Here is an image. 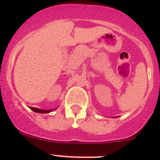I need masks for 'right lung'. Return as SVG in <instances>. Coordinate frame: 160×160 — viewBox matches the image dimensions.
I'll return each instance as SVG.
<instances>
[{
    "label": "right lung",
    "mask_w": 160,
    "mask_h": 160,
    "mask_svg": "<svg viewBox=\"0 0 160 160\" xmlns=\"http://www.w3.org/2000/svg\"><path fill=\"white\" fill-rule=\"evenodd\" d=\"M30 109H32V111H34V112H39V113H48V112H52V111L55 110V109H56L57 108H55V109H48V110H46V109H38V108H34V107H31Z\"/></svg>",
    "instance_id": "obj_1"
}]
</instances>
